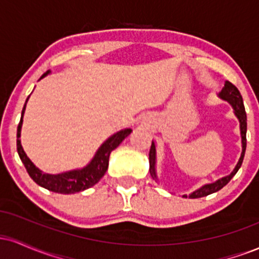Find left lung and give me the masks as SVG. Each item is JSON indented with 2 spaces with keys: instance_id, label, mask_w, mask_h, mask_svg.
Masks as SVG:
<instances>
[{
  "instance_id": "1",
  "label": "left lung",
  "mask_w": 259,
  "mask_h": 259,
  "mask_svg": "<svg viewBox=\"0 0 259 259\" xmlns=\"http://www.w3.org/2000/svg\"><path fill=\"white\" fill-rule=\"evenodd\" d=\"M219 96L222 97L223 100L228 101L229 103H231V106L234 107V111L236 117L239 118L240 120V129H241V138H242V153L241 157H240L239 163L236 164V167L233 170V173L228 177L222 178L218 181L213 184H207V185L202 186L201 189L196 190L195 192H192L191 195L189 196L190 198H200L204 197V196H208L210 194H214V192L219 191V190L223 189L227 184L233 179V177L237 173L240 167L242 164L243 157H245L246 152V132H247V117H246V111L245 106H243L242 96L240 94V91L237 90V88L234 84H231L230 81H225L224 88L222 89V91L219 92ZM154 164H156V147H154V144L152 141V145H151L150 148V173L152 175L153 179H156V170H154ZM183 197H187L186 195H184Z\"/></svg>"
}]
</instances>
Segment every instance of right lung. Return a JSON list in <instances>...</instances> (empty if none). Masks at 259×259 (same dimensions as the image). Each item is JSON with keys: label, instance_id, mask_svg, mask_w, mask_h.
Returning <instances> with one entry per match:
<instances>
[{"label": "right lung", "instance_id": "obj_1", "mask_svg": "<svg viewBox=\"0 0 259 259\" xmlns=\"http://www.w3.org/2000/svg\"><path fill=\"white\" fill-rule=\"evenodd\" d=\"M50 72L44 73L41 79H42L44 76H46ZM26 101H28V99H26ZM25 105L23 107L22 118H20V121L19 124H18L17 129L18 154H19L20 159H22L23 164H24L26 171L30 175L31 179L34 180L37 185L42 186L45 189L50 190V191L52 192H57V194H75V192L84 191V190L89 189V187L94 186L95 184L99 183L101 178H102L107 171V168H108L109 154H111V152L114 148L119 146L121 141H123L126 136H129V134L132 133V129H125L111 136V138L107 140V141H105V144L99 148L97 153L95 154L94 159H92L85 168L79 169V170L67 171V173H62L57 175L45 174L32 164L31 160L28 158L24 150H23L22 145H20V129H22L23 114H24L25 111Z\"/></svg>", "mask_w": 259, "mask_h": 259}]
</instances>
